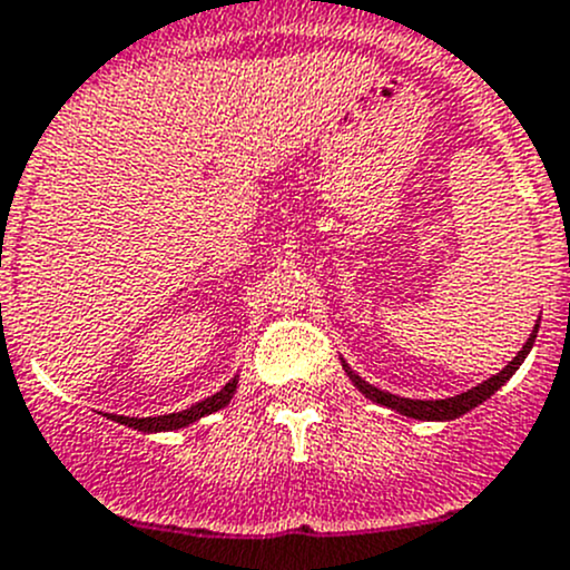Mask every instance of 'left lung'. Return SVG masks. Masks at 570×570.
<instances>
[{
	"instance_id": "obj_1",
	"label": "left lung",
	"mask_w": 570,
	"mask_h": 570,
	"mask_svg": "<svg viewBox=\"0 0 570 570\" xmlns=\"http://www.w3.org/2000/svg\"><path fill=\"white\" fill-rule=\"evenodd\" d=\"M534 336H538V327H534V331L530 333V338L524 342V347L515 353V358L510 361L502 372H497V375H491L488 381H482L480 386L469 389V392H463V394L446 396V400H411V396L389 394V392H383V389L372 386V383L361 381V377L355 375V372L350 370L344 361H342V366H344V372H347L350 381H353V386L358 389L366 400L377 402V405L392 407V411L402 413V416H407V419H419V422H450V419L463 416V413H469L471 407H476V405H482L485 400H491V394H497L499 389H502L504 383L515 375V370H519V366L524 364L527 355H530Z\"/></svg>"
}]
</instances>
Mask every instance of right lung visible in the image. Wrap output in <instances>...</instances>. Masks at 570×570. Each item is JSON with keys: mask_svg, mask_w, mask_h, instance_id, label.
<instances>
[{"mask_svg": "<svg viewBox=\"0 0 570 570\" xmlns=\"http://www.w3.org/2000/svg\"><path fill=\"white\" fill-rule=\"evenodd\" d=\"M237 383H239V375H234L232 381L220 389V392L206 396V400H200V402H195V405H189L187 411L165 413V416H146V419H135V416H109V419L118 424H126V428L140 430V433H168V430H181V428H187V424L198 422L200 416H209V413L226 407L228 402H232L234 392H237Z\"/></svg>", "mask_w": 570, "mask_h": 570, "instance_id": "right-lung-1", "label": "right lung"}]
</instances>
